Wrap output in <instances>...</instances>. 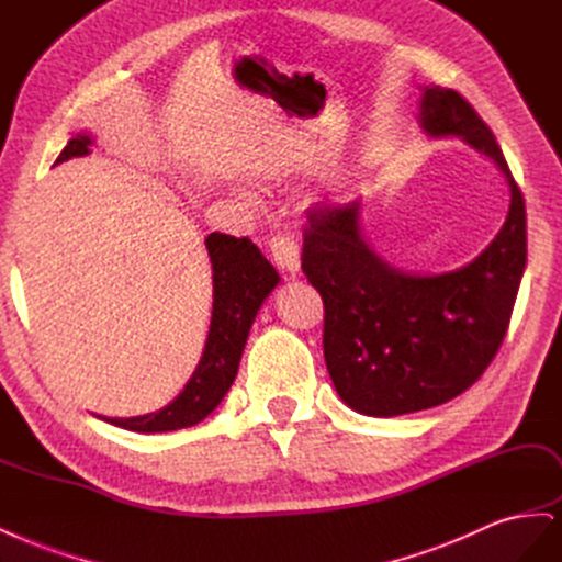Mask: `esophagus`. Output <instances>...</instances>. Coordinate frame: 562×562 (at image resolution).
Listing matches in <instances>:
<instances>
[{
    "instance_id": "obj_1",
    "label": "esophagus",
    "mask_w": 562,
    "mask_h": 562,
    "mask_svg": "<svg viewBox=\"0 0 562 562\" xmlns=\"http://www.w3.org/2000/svg\"><path fill=\"white\" fill-rule=\"evenodd\" d=\"M268 247H270V257H273V261L282 270H286L289 276L299 273L301 251H299V245H296L292 235H276V238H270Z\"/></svg>"
}]
</instances>
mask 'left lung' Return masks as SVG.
I'll return each instance as SVG.
<instances>
[{"label": "left lung", "mask_w": 562, "mask_h": 562, "mask_svg": "<svg viewBox=\"0 0 562 562\" xmlns=\"http://www.w3.org/2000/svg\"><path fill=\"white\" fill-rule=\"evenodd\" d=\"M420 123L491 156L512 189L506 222L481 255L441 276H411L380 259L359 231V201L315 205L301 268L324 301V361L338 396L373 418L456 400L495 359L528 257L525 201L493 131L460 93L425 88Z\"/></svg>", "instance_id": "left-lung-1"}]
</instances>
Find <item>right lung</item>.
<instances>
[{"instance_id":"add662e5","label":"right lung","mask_w":562,"mask_h":562,"mask_svg":"<svg viewBox=\"0 0 562 562\" xmlns=\"http://www.w3.org/2000/svg\"><path fill=\"white\" fill-rule=\"evenodd\" d=\"M90 144L93 139L88 135L71 137L56 162L86 156ZM205 247L212 263V322L191 380L166 408L137 418H104L106 423L142 434L184 429L205 420L231 390L251 322L280 276L249 238H233L216 231L207 235Z\"/></svg>"}]
</instances>
